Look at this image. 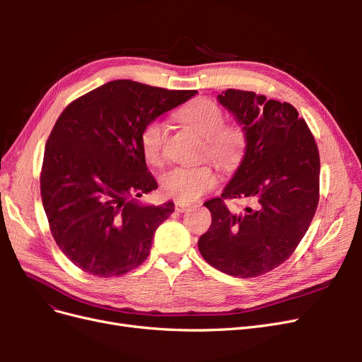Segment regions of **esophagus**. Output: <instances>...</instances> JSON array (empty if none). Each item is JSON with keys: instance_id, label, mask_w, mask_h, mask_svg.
I'll use <instances>...</instances> for the list:
<instances>
[{"instance_id": "34e87169", "label": "esophagus", "mask_w": 362, "mask_h": 362, "mask_svg": "<svg viewBox=\"0 0 362 362\" xmlns=\"http://www.w3.org/2000/svg\"><path fill=\"white\" fill-rule=\"evenodd\" d=\"M189 208V204H185V202H175V210H177L178 213H184L185 210H187Z\"/></svg>"}]
</instances>
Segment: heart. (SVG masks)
<instances>
[{
	"instance_id": "1",
	"label": "heart",
	"mask_w": 362,
	"mask_h": 362,
	"mask_svg": "<svg viewBox=\"0 0 362 362\" xmlns=\"http://www.w3.org/2000/svg\"><path fill=\"white\" fill-rule=\"evenodd\" d=\"M180 122L189 125L204 137L201 154L208 157L218 168L231 172L242 163L247 134L243 127L223 124L225 113L216 103L199 98L182 105L175 112ZM166 139V125L161 120L152 119L140 131V149L149 164L161 163V152ZM217 184V175L210 164L199 166H177L164 172L160 178V187L164 196L180 202L196 201Z\"/></svg>"
}]
</instances>
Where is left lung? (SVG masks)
I'll return each instance as SVG.
<instances>
[{
	"label": "left lung",
	"mask_w": 362,
	"mask_h": 362,
	"mask_svg": "<svg viewBox=\"0 0 362 362\" xmlns=\"http://www.w3.org/2000/svg\"><path fill=\"white\" fill-rule=\"evenodd\" d=\"M218 103L247 134L245 157L221 198L206 201L211 226L198 246L208 264L226 275L255 278L291 257L320 199V156L305 119L288 103L228 89ZM247 199L245 211L226 200Z\"/></svg>",
	"instance_id": "left-lung-1"
}]
</instances>
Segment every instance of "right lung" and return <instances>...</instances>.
Listing matches in <instances>:
<instances>
[{
	"label": "right lung",
	"instance_id": "1",
	"mask_svg": "<svg viewBox=\"0 0 362 362\" xmlns=\"http://www.w3.org/2000/svg\"><path fill=\"white\" fill-rule=\"evenodd\" d=\"M196 95L115 80L72 101L48 137L40 196L51 234L76 267L125 275L144 262L173 202L141 205L158 185L140 149L149 120Z\"/></svg>",
	"mask_w": 362,
	"mask_h": 362
}]
</instances>
